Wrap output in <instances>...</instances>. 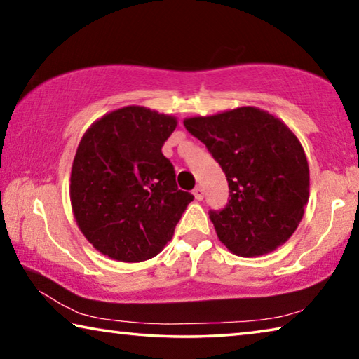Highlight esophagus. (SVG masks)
I'll return each instance as SVG.
<instances>
[{
	"instance_id": "34e87169",
	"label": "esophagus",
	"mask_w": 359,
	"mask_h": 359,
	"mask_svg": "<svg viewBox=\"0 0 359 359\" xmlns=\"http://www.w3.org/2000/svg\"><path fill=\"white\" fill-rule=\"evenodd\" d=\"M193 194H194V198L198 199V201H201V199L204 198V190H203V187H196L193 190Z\"/></svg>"
}]
</instances>
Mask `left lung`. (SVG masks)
Here are the masks:
<instances>
[{
	"instance_id": "obj_1",
	"label": "left lung",
	"mask_w": 359,
	"mask_h": 359,
	"mask_svg": "<svg viewBox=\"0 0 359 359\" xmlns=\"http://www.w3.org/2000/svg\"><path fill=\"white\" fill-rule=\"evenodd\" d=\"M184 125L226 175L228 203L209 217L228 250L259 257L287 242L309 201L307 158L288 126L250 106Z\"/></svg>"
}]
</instances>
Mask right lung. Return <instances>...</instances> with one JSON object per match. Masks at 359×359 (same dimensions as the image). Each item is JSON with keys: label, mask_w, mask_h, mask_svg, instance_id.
Returning <instances> with one entry per match:
<instances>
[{"label": "right lung", "mask_w": 359, "mask_h": 359, "mask_svg": "<svg viewBox=\"0 0 359 359\" xmlns=\"http://www.w3.org/2000/svg\"><path fill=\"white\" fill-rule=\"evenodd\" d=\"M177 120L128 106L104 115L79 144L71 171L76 222L96 250L139 263L172 239L193 194L179 190L161 147Z\"/></svg>", "instance_id": "obj_1"}]
</instances>
